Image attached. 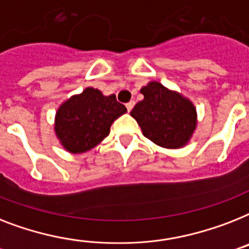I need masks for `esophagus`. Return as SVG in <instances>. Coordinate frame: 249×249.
<instances>
[{"mask_svg": "<svg viewBox=\"0 0 249 249\" xmlns=\"http://www.w3.org/2000/svg\"><path fill=\"white\" fill-rule=\"evenodd\" d=\"M134 105H135L134 101H130V102H128V104L125 105V106H126V110H128L129 112H130L131 108H133V107H134Z\"/></svg>", "mask_w": 249, "mask_h": 249, "instance_id": "34e87169", "label": "esophagus"}]
</instances>
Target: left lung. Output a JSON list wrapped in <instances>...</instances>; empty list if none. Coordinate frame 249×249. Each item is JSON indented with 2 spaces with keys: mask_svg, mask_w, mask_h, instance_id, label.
<instances>
[{
  "mask_svg": "<svg viewBox=\"0 0 249 249\" xmlns=\"http://www.w3.org/2000/svg\"><path fill=\"white\" fill-rule=\"evenodd\" d=\"M141 93L144 98L135 105L130 115L145 138L163 148H181L187 144L197 126V112L191 101L159 82H149Z\"/></svg>",
  "mask_w": 249,
  "mask_h": 249,
  "instance_id": "1",
  "label": "left lung"
}]
</instances>
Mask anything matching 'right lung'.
Returning <instances> with one entry per match:
<instances>
[{
  "label": "right lung",
  "mask_w": 249,
  "mask_h": 249,
  "mask_svg": "<svg viewBox=\"0 0 249 249\" xmlns=\"http://www.w3.org/2000/svg\"><path fill=\"white\" fill-rule=\"evenodd\" d=\"M126 112L115 94L104 96L92 87L70 97L58 107L54 133L70 153H83L106 138L112 123Z\"/></svg>",
  "instance_id": "add662e5"
}]
</instances>
